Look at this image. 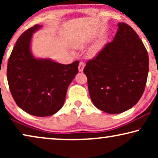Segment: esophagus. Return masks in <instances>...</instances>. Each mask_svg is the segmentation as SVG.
Instances as JSON below:
<instances>
[{
	"mask_svg": "<svg viewBox=\"0 0 158 158\" xmlns=\"http://www.w3.org/2000/svg\"><path fill=\"white\" fill-rule=\"evenodd\" d=\"M84 67H85V63H84L83 62H80L79 63V66H78V70L80 72H82V71L84 69Z\"/></svg>",
	"mask_w": 158,
	"mask_h": 158,
	"instance_id": "esophagus-1",
	"label": "esophagus"
}]
</instances>
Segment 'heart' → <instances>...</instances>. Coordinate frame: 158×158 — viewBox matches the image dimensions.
<instances>
[{"mask_svg": "<svg viewBox=\"0 0 158 158\" xmlns=\"http://www.w3.org/2000/svg\"><path fill=\"white\" fill-rule=\"evenodd\" d=\"M83 43H81V44H79V46H81H81H83ZM99 46H100V44H97L96 46L95 47L94 49H91V51H90V53H92V54H93V53H94L95 52H96V51L97 50V49L98 48Z\"/></svg>", "mask_w": 158, "mask_h": 158, "instance_id": "heart-1", "label": "heart"}]
</instances>
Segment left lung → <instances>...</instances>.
Segmentation results:
<instances>
[{
    "instance_id": "left-lung-1",
    "label": "left lung",
    "mask_w": 158,
    "mask_h": 158,
    "mask_svg": "<svg viewBox=\"0 0 158 158\" xmlns=\"http://www.w3.org/2000/svg\"><path fill=\"white\" fill-rule=\"evenodd\" d=\"M118 27L113 41L83 70L94 106L111 114L122 113L139 101L149 71L148 53L139 36L124 22Z\"/></svg>"
}]
</instances>
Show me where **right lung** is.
I'll list each match as a JSON object with an SVG mask.
<instances>
[{"label": "right lung", "mask_w": 158, "mask_h": 158, "mask_svg": "<svg viewBox=\"0 0 158 158\" xmlns=\"http://www.w3.org/2000/svg\"><path fill=\"white\" fill-rule=\"evenodd\" d=\"M41 27L34 25L18 39L8 59L7 79L18 106L31 115L44 117L62 107L68 86L78 73L79 61L63 64L34 57L30 48L32 34Z\"/></svg>", "instance_id": "obj_1"}]
</instances>
